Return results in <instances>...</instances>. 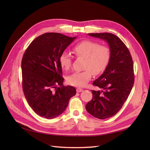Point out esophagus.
Instances as JSON below:
<instances>
[{"label": "esophagus", "mask_w": 150, "mask_h": 150, "mask_svg": "<svg viewBox=\"0 0 150 150\" xmlns=\"http://www.w3.org/2000/svg\"><path fill=\"white\" fill-rule=\"evenodd\" d=\"M76 91H77V93H81V92L83 91V89H81V88H77Z\"/></svg>", "instance_id": "esophagus-1"}]
</instances>
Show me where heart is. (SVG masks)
<instances>
[{"label": "heart", "mask_w": 150, "mask_h": 150, "mask_svg": "<svg viewBox=\"0 0 150 150\" xmlns=\"http://www.w3.org/2000/svg\"><path fill=\"white\" fill-rule=\"evenodd\" d=\"M72 51L76 57L84 59L83 69L85 70L74 72L67 78L68 83L77 87L84 86L92 78L93 73L96 76L103 73L110 64L111 57L110 47L89 40L76 44L72 47ZM59 61L62 69L69 70L72 64L71 54L63 52Z\"/></svg>", "instance_id": "b5f03b06"}]
</instances>
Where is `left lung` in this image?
Listing matches in <instances>:
<instances>
[{"instance_id":"8db88e82","label":"left lung","mask_w":150,"mask_h":150,"mask_svg":"<svg viewBox=\"0 0 150 150\" xmlns=\"http://www.w3.org/2000/svg\"><path fill=\"white\" fill-rule=\"evenodd\" d=\"M88 35L106 40L111 52L107 69L93 83L101 90H93V98L86 105L89 114L98 119H106L121 110L132 89L134 81L133 59L128 47L115 34Z\"/></svg>"}]
</instances>
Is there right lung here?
<instances>
[{"instance_id": "obj_1", "label": "right lung", "mask_w": 150, "mask_h": 150, "mask_svg": "<svg viewBox=\"0 0 150 150\" xmlns=\"http://www.w3.org/2000/svg\"><path fill=\"white\" fill-rule=\"evenodd\" d=\"M76 38L48 33L35 38L22 59V89L29 105L35 113L52 119L64 112L75 88L63 85L59 58Z\"/></svg>"}]
</instances>
